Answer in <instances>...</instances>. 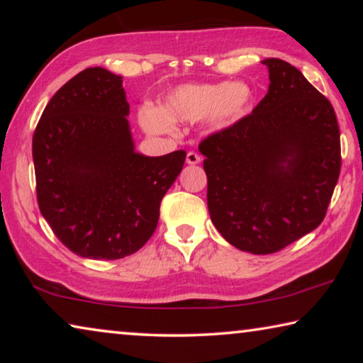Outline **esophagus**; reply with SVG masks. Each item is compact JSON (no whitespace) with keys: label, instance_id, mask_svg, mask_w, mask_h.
Instances as JSON below:
<instances>
[{"label":"esophagus","instance_id":"obj_1","mask_svg":"<svg viewBox=\"0 0 363 363\" xmlns=\"http://www.w3.org/2000/svg\"><path fill=\"white\" fill-rule=\"evenodd\" d=\"M200 155L199 153H195V152H189L187 153V157H186V162L189 163V164H196V163H200Z\"/></svg>","mask_w":363,"mask_h":363}]
</instances>
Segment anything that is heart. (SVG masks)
Returning a JSON list of instances; mask_svg holds the SVG:
<instances>
[{
	"label": "heart",
	"mask_w": 363,
	"mask_h": 363,
	"mask_svg": "<svg viewBox=\"0 0 363 363\" xmlns=\"http://www.w3.org/2000/svg\"><path fill=\"white\" fill-rule=\"evenodd\" d=\"M253 91L243 82L187 83L171 89L158 107H144L138 112L143 130L153 136L168 134L173 123H195L206 118L211 131L232 126L248 113Z\"/></svg>",
	"instance_id": "obj_1"
}]
</instances>
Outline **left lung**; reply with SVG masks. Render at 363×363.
<instances>
[{"label": "left lung", "mask_w": 363, "mask_h": 363, "mask_svg": "<svg viewBox=\"0 0 363 363\" xmlns=\"http://www.w3.org/2000/svg\"><path fill=\"white\" fill-rule=\"evenodd\" d=\"M262 64L270 79L264 99L199 145L213 224L253 255L275 253L317 229L341 169L330 101L285 60Z\"/></svg>", "instance_id": "left-lung-1"}]
</instances>
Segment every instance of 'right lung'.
<instances>
[{"label":"right lung","mask_w":363,"mask_h":363,"mask_svg":"<svg viewBox=\"0 0 363 363\" xmlns=\"http://www.w3.org/2000/svg\"><path fill=\"white\" fill-rule=\"evenodd\" d=\"M123 78L91 67L51 97L33 134L43 218L73 253L121 259L155 232L160 203L186 152H136Z\"/></svg>","instance_id":"add662e5"}]
</instances>
